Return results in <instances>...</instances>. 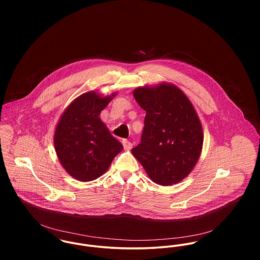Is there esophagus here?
I'll return each instance as SVG.
<instances>
[{
    "label": "esophagus",
    "instance_id": "obj_1",
    "mask_svg": "<svg viewBox=\"0 0 260 260\" xmlns=\"http://www.w3.org/2000/svg\"><path fill=\"white\" fill-rule=\"evenodd\" d=\"M122 144H123V147L125 150H131L132 148V143L130 142V141H128V140H126V139H124L123 141H122Z\"/></svg>",
    "mask_w": 260,
    "mask_h": 260
}]
</instances>
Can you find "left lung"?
Here are the masks:
<instances>
[{
	"label": "left lung",
	"mask_w": 260,
	"mask_h": 260,
	"mask_svg": "<svg viewBox=\"0 0 260 260\" xmlns=\"http://www.w3.org/2000/svg\"><path fill=\"white\" fill-rule=\"evenodd\" d=\"M133 96L146 116L141 142L132 154L154 183L180 182L193 170L202 151L204 136L195 108L171 83L138 87Z\"/></svg>",
	"instance_id": "8db88e82"
}]
</instances>
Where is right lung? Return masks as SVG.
I'll return each instance as SVG.
<instances>
[{"label":"right lung","instance_id":"add662e5","mask_svg":"<svg viewBox=\"0 0 260 260\" xmlns=\"http://www.w3.org/2000/svg\"><path fill=\"white\" fill-rule=\"evenodd\" d=\"M86 92L65 109L55 129L54 145L63 168L73 178L88 182L103 175L122 150L100 119V113L116 96Z\"/></svg>","mask_w":260,"mask_h":260}]
</instances>
